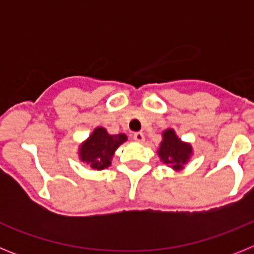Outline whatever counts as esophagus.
I'll use <instances>...</instances> for the list:
<instances>
[{"instance_id": "34e87169", "label": "esophagus", "mask_w": 254, "mask_h": 254, "mask_svg": "<svg viewBox=\"0 0 254 254\" xmlns=\"http://www.w3.org/2000/svg\"><path fill=\"white\" fill-rule=\"evenodd\" d=\"M133 140L136 141V142H143V141H145V136H143L142 132H136V133L133 134Z\"/></svg>"}]
</instances>
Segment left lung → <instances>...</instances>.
Returning a JSON list of instances; mask_svg holds the SVG:
<instances>
[{
  "label": "left lung",
  "instance_id": "1",
  "mask_svg": "<svg viewBox=\"0 0 254 254\" xmlns=\"http://www.w3.org/2000/svg\"><path fill=\"white\" fill-rule=\"evenodd\" d=\"M158 155L165 165L174 170H181L193 155V149L190 142L182 141L174 129L168 128L163 132V141L159 145Z\"/></svg>",
  "mask_w": 254,
  "mask_h": 254
}]
</instances>
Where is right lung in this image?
Instances as JSON below:
<instances>
[{"mask_svg": "<svg viewBox=\"0 0 254 254\" xmlns=\"http://www.w3.org/2000/svg\"><path fill=\"white\" fill-rule=\"evenodd\" d=\"M126 141L125 133L111 134L104 127H96L78 147V158L93 170L107 169L116 150Z\"/></svg>", "mask_w": 254, "mask_h": 254, "instance_id": "add662e5", "label": "right lung"}]
</instances>
